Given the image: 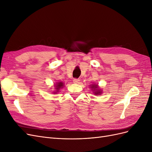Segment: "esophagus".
Returning a JSON list of instances; mask_svg holds the SVG:
<instances>
[{
	"label": "esophagus",
	"mask_w": 152,
	"mask_h": 152,
	"mask_svg": "<svg viewBox=\"0 0 152 152\" xmlns=\"http://www.w3.org/2000/svg\"><path fill=\"white\" fill-rule=\"evenodd\" d=\"M73 82H74V83H75V84H79L80 80H79V79H73Z\"/></svg>",
	"instance_id": "1"
}]
</instances>
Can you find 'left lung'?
Segmentation results:
<instances>
[{
  "instance_id": "8db88e82",
  "label": "left lung",
  "mask_w": 152,
  "mask_h": 152,
  "mask_svg": "<svg viewBox=\"0 0 152 152\" xmlns=\"http://www.w3.org/2000/svg\"><path fill=\"white\" fill-rule=\"evenodd\" d=\"M91 87H92V89H94L95 91L94 94H99L102 93L101 91H99L100 89H98V85H93Z\"/></svg>"
}]
</instances>
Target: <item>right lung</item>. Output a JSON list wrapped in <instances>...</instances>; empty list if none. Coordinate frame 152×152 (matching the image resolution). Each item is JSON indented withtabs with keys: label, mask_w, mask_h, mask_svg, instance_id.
<instances>
[{
	"label": "right lung",
	"mask_w": 152,
	"mask_h": 152,
	"mask_svg": "<svg viewBox=\"0 0 152 152\" xmlns=\"http://www.w3.org/2000/svg\"><path fill=\"white\" fill-rule=\"evenodd\" d=\"M63 82H58V84H56V86H56V92H58V91H59V89L61 88V87H63Z\"/></svg>",
	"instance_id": "add662e5"
}]
</instances>
